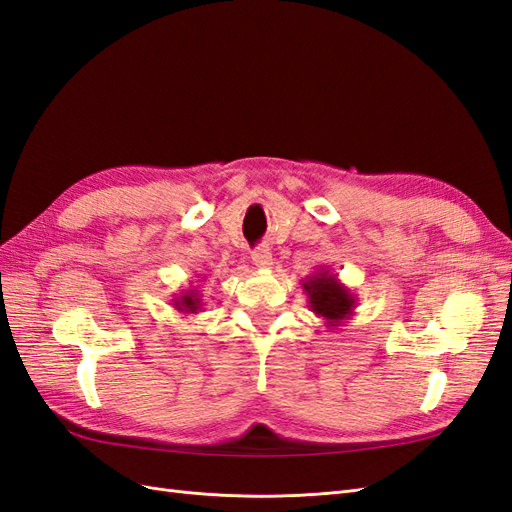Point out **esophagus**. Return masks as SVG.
Segmentation results:
<instances>
[{"label":"esophagus","mask_w":512,"mask_h":512,"mask_svg":"<svg viewBox=\"0 0 512 512\" xmlns=\"http://www.w3.org/2000/svg\"><path fill=\"white\" fill-rule=\"evenodd\" d=\"M253 264L259 268V270H268L272 266V253L268 246H259L253 251Z\"/></svg>","instance_id":"34e87169"}]
</instances>
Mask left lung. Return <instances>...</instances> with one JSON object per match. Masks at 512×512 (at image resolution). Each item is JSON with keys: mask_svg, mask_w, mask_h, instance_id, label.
Segmentation results:
<instances>
[{"mask_svg": "<svg viewBox=\"0 0 512 512\" xmlns=\"http://www.w3.org/2000/svg\"><path fill=\"white\" fill-rule=\"evenodd\" d=\"M303 290L307 294V303L318 318L324 320L326 329H337L346 320H350L357 307V296L352 294L348 285L339 281L331 268L322 266L318 272L303 279Z\"/></svg>", "mask_w": 512, "mask_h": 512, "instance_id": "1", "label": "left lung"}]
</instances>
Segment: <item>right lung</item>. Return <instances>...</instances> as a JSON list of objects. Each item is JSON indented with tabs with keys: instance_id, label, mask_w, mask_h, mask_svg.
<instances>
[{
	"instance_id": "add662e5",
	"label": "right lung",
	"mask_w": 512,
	"mask_h": 512,
	"mask_svg": "<svg viewBox=\"0 0 512 512\" xmlns=\"http://www.w3.org/2000/svg\"><path fill=\"white\" fill-rule=\"evenodd\" d=\"M173 307L183 313V316H190V313H199L203 307V294L199 290H186V292H179L173 298Z\"/></svg>"
}]
</instances>
